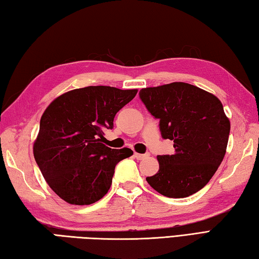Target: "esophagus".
I'll return each mask as SVG.
<instances>
[{
	"instance_id": "34e87169",
	"label": "esophagus",
	"mask_w": 259,
	"mask_h": 259,
	"mask_svg": "<svg viewBox=\"0 0 259 259\" xmlns=\"http://www.w3.org/2000/svg\"><path fill=\"white\" fill-rule=\"evenodd\" d=\"M149 153H145V154H141V153H134V157L138 159V160H143V159H145V158H148L149 157Z\"/></svg>"
}]
</instances>
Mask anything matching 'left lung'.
Returning <instances> with one entry per match:
<instances>
[{
    "instance_id": "left-lung-1",
    "label": "left lung",
    "mask_w": 259,
    "mask_h": 259,
    "mask_svg": "<svg viewBox=\"0 0 259 259\" xmlns=\"http://www.w3.org/2000/svg\"><path fill=\"white\" fill-rule=\"evenodd\" d=\"M140 98L160 120L162 138L174 141L175 153L158 155L159 171L146 177L158 193L184 198L211 180L227 151L230 120L215 96L185 82L140 91Z\"/></svg>"
}]
</instances>
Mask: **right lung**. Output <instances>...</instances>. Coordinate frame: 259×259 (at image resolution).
<instances>
[{
	"label": "right lung",
	"instance_id": "add662e5",
	"mask_svg": "<svg viewBox=\"0 0 259 259\" xmlns=\"http://www.w3.org/2000/svg\"><path fill=\"white\" fill-rule=\"evenodd\" d=\"M138 89L91 85L53 100L40 118L33 157L54 192L72 205H89L108 192L116 164L133 154L110 149L104 130L114 127L115 115Z\"/></svg>",
	"mask_w": 259,
	"mask_h": 259
}]
</instances>
